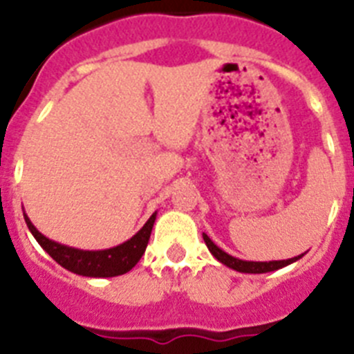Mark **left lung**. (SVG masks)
I'll return each mask as SVG.
<instances>
[{"label":"left lung","instance_id":"1","mask_svg":"<svg viewBox=\"0 0 354 354\" xmlns=\"http://www.w3.org/2000/svg\"><path fill=\"white\" fill-rule=\"evenodd\" d=\"M204 236L205 245H207L209 252L214 255V259L225 264L227 268L234 271H239V273H253V274H259V273H270V271H277L280 268H286V266L292 264V262L299 261V259L305 255H298V257H292V259H286V261H270V262H253V261H241V259L232 257V255H228L227 252L220 248V246H216L211 239H209L207 234H202Z\"/></svg>","mask_w":354,"mask_h":354}]
</instances>
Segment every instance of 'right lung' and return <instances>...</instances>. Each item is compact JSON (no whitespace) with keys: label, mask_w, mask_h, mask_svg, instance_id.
Here are the masks:
<instances>
[{"label":"right lung","mask_w":354,"mask_h":354,"mask_svg":"<svg viewBox=\"0 0 354 354\" xmlns=\"http://www.w3.org/2000/svg\"><path fill=\"white\" fill-rule=\"evenodd\" d=\"M156 214L158 212L150 216L147 223L131 239H127L126 243L106 250H80L62 245V243H56V241L49 239L42 232H39L35 225L31 223V220L28 218L26 212H24V221H26L28 228H30V232L37 239V243L62 268L72 271V273L81 274V277L109 278L127 273V271H131L134 266L138 264V261L142 259L143 253H145L147 245H149L150 232H152V227H154L156 221Z\"/></svg>","instance_id":"add662e5"}]
</instances>
